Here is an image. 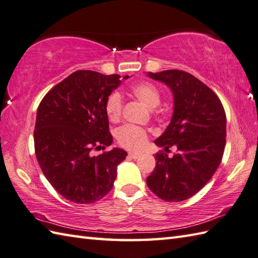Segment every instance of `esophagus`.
<instances>
[{
	"label": "esophagus",
	"instance_id": "1",
	"mask_svg": "<svg viewBox=\"0 0 258 258\" xmlns=\"http://www.w3.org/2000/svg\"><path fill=\"white\" fill-rule=\"evenodd\" d=\"M140 155H141L140 152H134V151L129 152V157H130V158H133V159H137V158H139Z\"/></svg>",
	"mask_w": 258,
	"mask_h": 258
}]
</instances>
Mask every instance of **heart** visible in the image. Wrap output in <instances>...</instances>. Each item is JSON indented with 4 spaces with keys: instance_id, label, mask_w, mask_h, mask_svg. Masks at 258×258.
Segmentation results:
<instances>
[{
    "instance_id": "obj_1",
    "label": "heart",
    "mask_w": 258,
    "mask_h": 258,
    "mask_svg": "<svg viewBox=\"0 0 258 258\" xmlns=\"http://www.w3.org/2000/svg\"><path fill=\"white\" fill-rule=\"evenodd\" d=\"M130 92L150 109L156 108L160 103L161 94L159 89L151 82L135 83L131 86ZM122 106L121 94L117 91L109 94L106 102V113L111 121H117L121 117ZM147 138L148 135L145 129L133 124H125L117 131L118 143L128 149H140L147 143Z\"/></svg>"
}]
</instances>
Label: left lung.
Masks as SVG:
<instances>
[{"label": "left lung", "mask_w": 258, "mask_h": 258, "mask_svg": "<svg viewBox=\"0 0 258 258\" xmlns=\"http://www.w3.org/2000/svg\"><path fill=\"white\" fill-rule=\"evenodd\" d=\"M169 87L173 112L165 133L155 140L165 151L175 146L169 158L156 154V167L147 185L165 202H182L206 185L222 161L226 145V114L215 92L190 73L180 70L148 72Z\"/></svg>", "instance_id": "1"}]
</instances>
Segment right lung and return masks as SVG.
<instances>
[{"instance_id":"1","label":"right lung","mask_w":258,"mask_h":258,"mask_svg":"<svg viewBox=\"0 0 258 258\" xmlns=\"http://www.w3.org/2000/svg\"><path fill=\"white\" fill-rule=\"evenodd\" d=\"M120 82L119 75L79 70L52 88L38 108L36 159L48 181L72 203L93 204L106 196L127 156L120 148L92 156L112 144L106 102Z\"/></svg>"}]
</instances>
